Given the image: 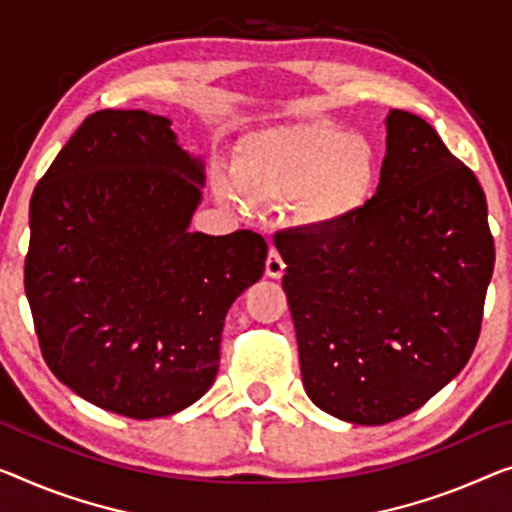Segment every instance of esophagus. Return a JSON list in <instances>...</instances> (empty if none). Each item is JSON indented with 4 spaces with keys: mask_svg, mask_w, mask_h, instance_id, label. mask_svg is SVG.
Masks as SVG:
<instances>
[{
    "mask_svg": "<svg viewBox=\"0 0 512 512\" xmlns=\"http://www.w3.org/2000/svg\"><path fill=\"white\" fill-rule=\"evenodd\" d=\"M282 273H285V262H282V257L276 248L269 250V257H266V276L269 278H282Z\"/></svg>",
    "mask_w": 512,
    "mask_h": 512,
    "instance_id": "34e87169",
    "label": "esophagus"
}]
</instances>
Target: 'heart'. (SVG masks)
Segmentation results:
<instances>
[{
    "instance_id": "b5f03b06",
    "label": "heart",
    "mask_w": 512,
    "mask_h": 512,
    "mask_svg": "<svg viewBox=\"0 0 512 512\" xmlns=\"http://www.w3.org/2000/svg\"><path fill=\"white\" fill-rule=\"evenodd\" d=\"M375 177L370 142L329 124L269 128L250 137L234 160V181L243 195L262 202L294 197L296 223L310 230H329L361 211ZM220 197L236 202L227 183Z\"/></svg>"
}]
</instances>
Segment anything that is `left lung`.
<instances>
[{"label":"left lung","mask_w":512,"mask_h":512,"mask_svg":"<svg viewBox=\"0 0 512 512\" xmlns=\"http://www.w3.org/2000/svg\"><path fill=\"white\" fill-rule=\"evenodd\" d=\"M386 133L361 211L273 236L305 393L358 425L411 414L467 365L494 269L476 174L418 114L391 110Z\"/></svg>","instance_id":"8db88e82"}]
</instances>
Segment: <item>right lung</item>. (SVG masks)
I'll list each match as a JSON object with an SVG mask.
<instances>
[{"mask_svg": "<svg viewBox=\"0 0 512 512\" xmlns=\"http://www.w3.org/2000/svg\"><path fill=\"white\" fill-rule=\"evenodd\" d=\"M202 170L170 119L98 110L34 188L25 292L38 347L96 407L144 421L200 400L227 310L262 278L257 232H188Z\"/></svg>", "mask_w": 512, "mask_h": 512, "instance_id": "right-lung-1", "label": "right lung"}]
</instances>
